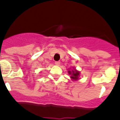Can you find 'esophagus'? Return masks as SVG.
Here are the masks:
<instances>
[{
	"instance_id": "1",
	"label": "esophagus",
	"mask_w": 120,
	"mask_h": 120,
	"mask_svg": "<svg viewBox=\"0 0 120 120\" xmlns=\"http://www.w3.org/2000/svg\"><path fill=\"white\" fill-rule=\"evenodd\" d=\"M60 64H61V62H60V61H56V62H55V64L56 65H58V66H59V65H60Z\"/></svg>"
}]
</instances>
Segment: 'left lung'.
Segmentation results:
<instances>
[{
	"label": "left lung",
	"instance_id": "1",
	"mask_svg": "<svg viewBox=\"0 0 120 120\" xmlns=\"http://www.w3.org/2000/svg\"><path fill=\"white\" fill-rule=\"evenodd\" d=\"M68 74L71 75L70 77L73 80H77L79 79V77L80 76V72L76 70V69H74L73 70L68 71Z\"/></svg>",
	"mask_w": 120,
	"mask_h": 120
}]
</instances>
